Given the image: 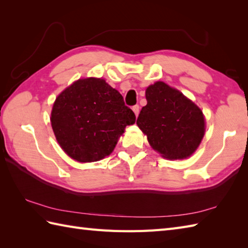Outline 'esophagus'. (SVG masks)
<instances>
[{
  "instance_id": "obj_1",
  "label": "esophagus",
  "mask_w": 248,
  "mask_h": 248,
  "mask_svg": "<svg viewBox=\"0 0 248 248\" xmlns=\"http://www.w3.org/2000/svg\"><path fill=\"white\" fill-rule=\"evenodd\" d=\"M132 109H133V112H134V114H135L136 116H139V113H140V107H139V104H136V105H134V107L132 108Z\"/></svg>"
}]
</instances>
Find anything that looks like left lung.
I'll list each match as a JSON object with an SVG mask.
<instances>
[{
	"mask_svg": "<svg viewBox=\"0 0 248 248\" xmlns=\"http://www.w3.org/2000/svg\"><path fill=\"white\" fill-rule=\"evenodd\" d=\"M146 99L147 104L136 124L152 148L170 160L191 155L204 134V118L200 108L164 82L147 88Z\"/></svg>",
	"mask_w": 248,
	"mask_h": 248,
	"instance_id": "1",
	"label": "left lung"
}]
</instances>
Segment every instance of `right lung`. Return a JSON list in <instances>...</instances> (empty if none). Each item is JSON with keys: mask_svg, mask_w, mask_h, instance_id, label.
I'll return each mask as SVG.
<instances>
[{"mask_svg": "<svg viewBox=\"0 0 248 248\" xmlns=\"http://www.w3.org/2000/svg\"><path fill=\"white\" fill-rule=\"evenodd\" d=\"M133 110L121 94L102 78H83L56 98L51 124L66 154L78 162L102 160L115 148Z\"/></svg>", "mask_w": 248, "mask_h": 248, "instance_id": "add662e5", "label": "right lung"}]
</instances>
